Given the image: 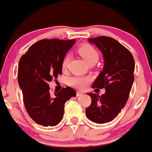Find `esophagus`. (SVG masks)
<instances>
[{"mask_svg": "<svg viewBox=\"0 0 152 152\" xmlns=\"http://www.w3.org/2000/svg\"><path fill=\"white\" fill-rule=\"evenodd\" d=\"M83 94V93L82 91H77V96H81V95Z\"/></svg>", "mask_w": 152, "mask_h": 152, "instance_id": "34e87169", "label": "esophagus"}]
</instances>
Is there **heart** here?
<instances>
[{"instance_id":"1","label":"heart","mask_w":152,"mask_h":152,"mask_svg":"<svg viewBox=\"0 0 152 152\" xmlns=\"http://www.w3.org/2000/svg\"><path fill=\"white\" fill-rule=\"evenodd\" d=\"M78 53H80L83 58L87 61L88 63L93 61H97L99 58V54L96 50L94 48L93 46L90 45H83L79 48L78 49ZM70 56L69 55L66 56L64 58L62 61V68L63 69H66L68 66L69 62ZM91 80V78L89 77L85 76H75L72 77L69 80V83L72 86L77 88H85L86 86L88 85L89 81Z\"/></svg>"}]
</instances>
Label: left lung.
<instances>
[{
  "label": "left lung",
  "mask_w": 152,
  "mask_h": 152,
  "mask_svg": "<svg viewBox=\"0 0 152 152\" xmlns=\"http://www.w3.org/2000/svg\"><path fill=\"white\" fill-rule=\"evenodd\" d=\"M102 53L103 70L94 82L92 88H104L105 93H87L91 104L86 110L88 119L97 124L111 121L121 112L129 98L134 81V61L132 53L114 39L99 37L88 39Z\"/></svg>",
  "instance_id": "1"
}]
</instances>
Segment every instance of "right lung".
Wrapping results in <instances>:
<instances>
[{"label": "right lung", "mask_w": 152, "mask_h": 152, "mask_svg": "<svg viewBox=\"0 0 152 152\" xmlns=\"http://www.w3.org/2000/svg\"><path fill=\"white\" fill-rule=\"evenodd\" d=\"M75 42V39H42L20 58L18 79L25 107L29 116L42 126L57 125L64 116V104L76 96L69 86L52 95L48 84L61 75L63 59Z\"/></svg>", "instance_id": "obj_1"}]
</instances>
